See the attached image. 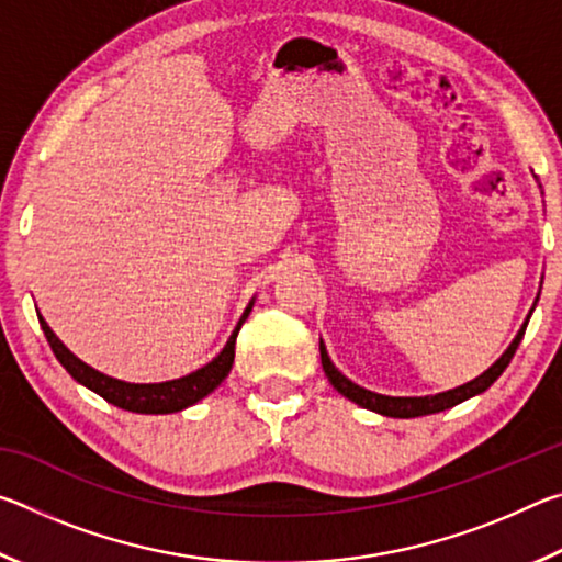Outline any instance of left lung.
<instances>
[{"mask_svg":"<svg viewBox=\"0 0 562 562\" xmlns=\"http://www.w3.org/2000/svg\"><path fill=\"white\" fill-rule=\"evenodd\" d=\"M528 319H530V315L526 317V322H522V327L518 329L516 339L510 341V347L496 359V364L488 367L481 376H475L473 382L463 384V386H456V389H449V392H443V394H434V396H384V394L369 392V389L359 386L355 382H349V379L341 374L335 364H331V359L327 355L325 345H322V341H319L322 369H325L329 384L335 386L341 396H347L349 402H355L359 406L369 408V412H376V414H382V416H394V418H414V416H426V414H439V412H443V408H451L456 404L465 402V398H471L475 394H483L493 382H496V379L503 374V369L510 364L513 355H516L520 339H522V335H526Z\"/></svg>","mask_w":562,"mask_h":562,"instance_id":"1","label":"left lung"}]
</instances>
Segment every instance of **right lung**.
Returning a JSON list of instances; mask_svg holds the SVG:
<instances>
[{
	"label": "right lung",
	"instance_id": "1",
	"mask_svg": "<svg viewBox=\"0 0 562 562\" xmlns=\"http://www.w3.org/2000/svg\"><path fill=\"white\" fill-rule=\"evenodd\" d=\"M252 302L255 300H250V304L245 307L240 322H237V327L233 329V335L227 339V345L223 347L221 355H217L213 361H207L205 367H201L193 374L170 379V382H160V384H128V382H121V379L101 374L93 367L83 364L79 357H74L71 351L61 345V339L54 335L52 327L46 325L42 315H40V325L44 329L46 341H49L54 357L61 361L66 372H69L79 384L91 389V392H97L101 398H106L109 404L126 408V412H136V414H173V412H183V408L193 406L195 402H201V398H205L213 389L221 386L223 379L231 374L237 331H240L243 322L247 319V315H250Z\"/></svg>",
	"mask_w": 562,
	"mask_h": 562
}]
</instances>
